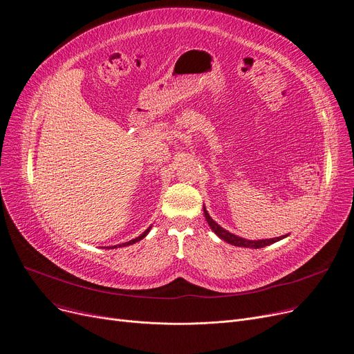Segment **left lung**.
<instances>
[{
	"mask_svg": "<svg viewBox=\"0 0 354 354\" xmlns=\"http://www.w3.org/2000/svg\"><path fill=\"white\" fill-rule=\"evenodd\" d=\"M203 215H205V219H207V222H208L209 228H211L221 239H224L225 243H228V244H231V245H235V247H241V248H255V250H257V248H263V247H267V245H270V244H274V243H277V241H280V239L288 236V234H287V235H281V236H277V238H270V239H254V241H252V239H245V238H241V236H238V235H234V234H231L230 231L222 228L221 225H218L216 222L211 218V215L208 214L205 205H203Z\"/></svg>",
	"mask_w": 354,
	"mask_h": 354,
	"instance_id": "left-lung-1",
	"label": "left lung"
}]
</instances>
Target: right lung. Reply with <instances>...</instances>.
Listing matches in <instances>:
<instances>
[{"label":"right lung","mask_w":354,"mask_h":354,"mask_svg":"<svg viewBox=\"0 0 354 354\" xmlns=\"http://www.w3.org/2000/svg\"><path fill=\"white\" fill-rule=\"evenodd\" d=\"M151 228L152 227H149L143 234H140L138 238H135V239H130V241H127V243H124V244H120V245H115V247H110V248H120V247H127V245H132V244H135V243H138V241H140V239H143L147 234H149V231H151Z\"/></svg>","instance_id":"1"}]
</instances>
